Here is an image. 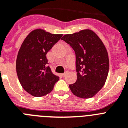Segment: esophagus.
I'll return each mask as SVG.
<instances>
[{"label": "esophagus", "instance_id": "obj_1", "mask_svg": "<svg viewBox=\"0 0 128 128\" xmlns=\"http://www.w3.org/2000/svg\"><path fill=\"white\" fill-rule=\"evenodd\" d=\"M66 73H67V72H65V73H63V74H62V76H63V77H65V76L66 75Z\"/></svg>", "mask_w": 128, "mask_h": 128}]
</instances>
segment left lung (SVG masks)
Masks as SVG:
<instances>
[{"label": "left lung", "mask_w": 128, "mask_h": 128, "mask_svg": "<svg viewBox=\"0 0 128 128\" xmlns=\"http://www.w3.org/2000/svg\"><path fill=\"white\" fill-rule=\"evenodd\" d=\"M62 39L75 52L77 80L69 85L72 93L83 99L92 98L103 87L108 76L109 60L106 48L90 29L65 34Z\"/></svg>", "instance_id": "left-lung-1"}]
</instances>
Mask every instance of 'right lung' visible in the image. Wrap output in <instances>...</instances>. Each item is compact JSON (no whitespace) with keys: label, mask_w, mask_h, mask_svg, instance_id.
Instances as JSON below:
<instances>
[{"label":"right lung","mask_w":128,"mask_h":128,"mask_svg":"<svg viewBox=\"0 0 128 128\" xmlns=\"http://www.w3.org/2000/svg\"><path fill=\"white\" fill-rule=\"evenodd\" d=\"M62 36L36 28L22 43L17 56L16 72L23 88L31 96H46L59 80L60 77L48 66L46 54Z\"/></svg>","instance_id":"obj_1"}]
</instances>
